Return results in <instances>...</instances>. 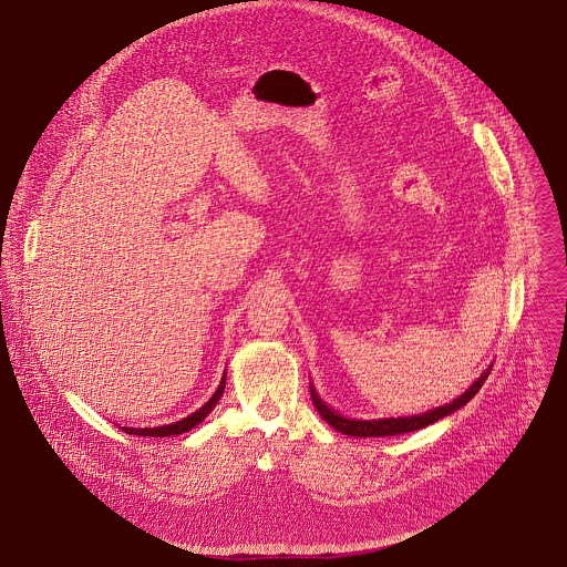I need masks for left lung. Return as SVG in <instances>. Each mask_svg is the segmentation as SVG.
<instances>
[{
	"label": "left lung",
	"mask_w": 567,
	"mask_h": 567,
	"mask_svg": "<svg viewBox=\"0 0 567 567\" xmlns=\"http://www.w3.org/2000/svg\"><path fill=\"white\" fill-rule=\"evenodd\" d=\"M492 368H487L482 372V377L477 381H473L471 388H466L464 394H460L457 399H453L451 403H444V406H437L429 413H422V415H411V417H385V420H348L343 417L341 413L332 411L326 401H322L313 385H309V392H311V401L316 411L320 413V417L326 420L332 429H337L339 433L343 435H352V437H385V435H401V433H413V431H420L429 424H435L437 420L460 411L466 401H471V396H475V392L482 388L484 379L489 377Z\"/></svg>",
	"instance_id": "left-lung-1"
}]
</instances>
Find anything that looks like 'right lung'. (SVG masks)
I'll use <instances>...</instances> for the list:
<instances>
[{
	"instance_id": "add662e5",
	"label": "right lung",
	"mask_w": 567,
	"mask_h": 567,
	"mask_svg": "<svg viewBox=\"0 0 567 567\" xmlns=\"http://www.w3.org/2000/svg\"><path fill=\"white\" fill-rule=\"evenodd\" d=\"M224 385H226V374L221 377V383L219 388L215 390V394L204 403V406L199 411H195L193 415L175 422V424H166V426H154V429H127V426H121L125 433L130 435H145V437H171V435H182V433H188L190 429H195L199 422H204V417L217 406V401L224 392Z\"/></svg>"
}]
</instances>
